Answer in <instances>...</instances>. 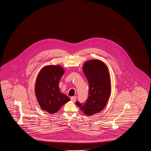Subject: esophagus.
Returning a JSON list of instances; mask_svg holds the SVG:
<instances>
[{
    "instance_id": "1",
    "label": "esophagus",
    "mask_w": 151,
    "mask_h": 151,
    "mask_svg": "<svg viewBox=\"0 0 151 151\" xmlns=\"http://www.w3.org/2000/svg\"><path fill=\"white\" fill-rule=\"evenodd\" d=\"M70 99H71V100L72 101V102H75V101L76 100V96H72V97H71Z\"/></svg>"
}]
</instances>
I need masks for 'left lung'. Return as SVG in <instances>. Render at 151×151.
<instances>
[{
    "label": "left lung",
    "instance_id": "1",
    "mask_svg": "<svg viewBox=\"0 0 151 151\" xmlns=\"http://www.w3.org/2000/svg\"><path fill=\"white\" fill-rule=\"evenodd\" d=\"M89 83V94L86 102L76 104L86 115L100 113L106 106L111 93L110 74L103 62L93 59L86 62L83 67Z\"/></svg>",
    "mask_w": 151,
    "mask_h": 151
}]
</instances>
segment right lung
I'll use <instances>...</instances> for the list:
<instances>
[{
  "label": "right lung",
  "instance_id": "1",
  "mask_svg": "<svg viewBox=\"0 0 151 151\" xmlns=\"http://www.w3.org/2000/svg\"><path fill=\"white\" fill-rule=\"evenodd\" d=\"M65 73L59 65H46L39 72L35 86V94L41 108L50 114L57 113L60 108L70 101L62 93L59 82Z\"/></svg>",
  "mask_w": 151,
  "mask_h": 151
}]
</instances>
